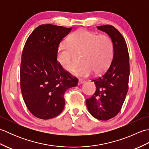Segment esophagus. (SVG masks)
<instances>
[{
	"label": "esophagus",
	"mask_w": 149,
	"mask_h": 149,
	"mask_svg": "<svg viewBox=\"0 0 149 149\" xmlns=\"http://www.w3.org/2000/svg\"><path fill=\"white\" fill-rule=\"evenodd\" d=\"M85 81H86L84 80V79H79L78 84H83V83H84Z\"/></svg>",
	"instance_id": "esophagus-1"
}]
</instances>
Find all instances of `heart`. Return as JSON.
Listing matches in <instances>:
<instances>
[{"mask_svg":"<svg viewBox=\"0 0 149 149\" xmlns=\"http://www.w3.org/2000/svg\"><path fill=\"white\" fill-rule=\"evenodd\" d=\"M75 54H82L80 67L74 74L88 77L92 74H99L109 68L113 57V44L108 36L81 29L71 34L68 43L60 44L58 50V60L65 70L72 72L76 67L77 62Z\"/></svg>","mask_w":149,"mask_h":149,"instance_id":"b5f03b06","label":"heart"}]
</instances>
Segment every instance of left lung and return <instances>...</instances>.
<instances>
[{
    "label": "left lung",
    "instance_id": "1",
    "mask_svg": "<svg viewBox=\"0 0 149 149\" xmlns=\"http://www.w3.org/2000/svg\"><path fill=\"white\" fill-rule=\"evenodd\" d=\"M110 36L113 44V58L106 72L93 81L96 91L86 99L87 108L95 118L107 120L121 110L129 88L130 74L127 44L115 27L104 25L97 27Z\"/></svg>",
    "mask_w": 149,
    "mask_h": 149
}]
</instances>
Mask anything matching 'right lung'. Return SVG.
<instances>
[{
	"instance_id": "1",
	"label": "right lung",
	"mask_w": 149,
	"mask_h": 149,
	"mask_svg": "<svg viewBox=\"0 0 149 149\" xmlns=\"http://www.w3.org/2000/svg\"><path fill=\"white\" fill-rule=\"evenodd\" d=\"M72 29L41 25L25 43L20 64V88L27 109L37 118L48 120L59 115L65 107L66 91L77 85L78 79L57 60L59 43Z\"/></svg>"
}]
</instances>
